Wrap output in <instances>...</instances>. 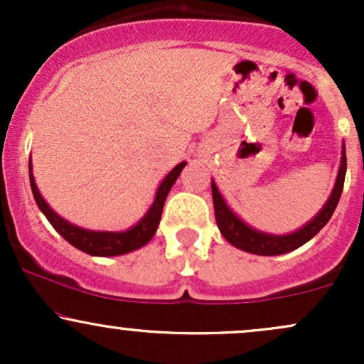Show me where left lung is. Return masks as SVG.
Segmentation results:
<instances>
[{
  "instance_id": "8db88e82",
  "label": "left lung",
  "mask_w": 364,
  "mask_h": 364,
  "mask_svg": "<svg viewBox=\"0 0 364 364\" xmlns=\"http://www.w3.org/2000/svg\"><path fill=\"white\" fill-rule=\"evenodd\" d=\"M346 147L342 145V157H341V168L337 173L336 185H333L332 193H330L328 200L321 210L316 214L308 224H304L301 229L291 232V235L275 236L269 235V232L257 231V229L250 228L248 224L237 217L231 208L228 207L225 200L217 190L215 183L212 181V198H214V212L215 220L219 225V231L225 240L229 241L236 248L243 250V252L253 253V255H263V257H272V255H282L289 253L292 250L303 246L306 241H310L313 236L320 232V229L328 223L332 217L333 210H336L337 203L342 195V188H344V178H346Z\"/></svg>"
}]
</instances>
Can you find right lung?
Listing matches in <instances>:
<instances>
[{"mask_svg":"<svg viewBox=\"0 0 364 364\" xmlns=\"http://www.w3.org/2000/svg\"><path fill=\"white\" fill-rule=\"evenodd\" d=\"M185 166L186 162H179L176 168L162 179V183L157 188L156 198H154V203L150 205L147 214L141 217L133 228H129L128 231L123 232L90 231V229L78 228V225L68 223V220H65L63 217L58 215L56 212L46 203L39 188L36 185L31 161H28V178H31L32 195H34L37 207L41 208V212L46 215V219L51 223L53 228L56 229L70 245L78 248L83 253L94 255V257H116V255L135 252V250L141 248V246L147 245L149 241L152 240L157 231V225L161 223L162 208H164V202L166 198H168L169 190L173 188L174 183H176V179L179 174H181Z\"/></svg>","mask_w":364,"mask_h":364,"instance_id":"add662e5","label":"right lung"}]
</instances>
